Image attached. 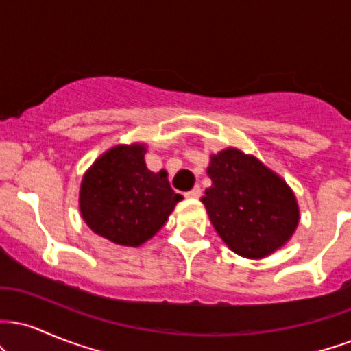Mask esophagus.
<instances>
[{
    "label": "esophagus",
    "mask_w": 351,
    "mask_h": 351,
    "mask_svg": "<svg viewBox=\"0 0 351 351\" xmlns=\"http://www.w3.org/2000/svg\"><path fill=\"white\" fill-rule=\"evenodd\" d=\"M186 198H189V199H198V198H201V188L199 186L193 188L191 191L186 193Z\"/></svg>",
    "instance_id": "34e87169"
}]
</instances>
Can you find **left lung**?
<instances>
[{"label": "left lung", "instance_id": "8db88e82", "mask_svg": "<svg viewBox=\"0 0 351 351\" xmlns=\"http://www.w3.org/2000/svg\"><path fill=\"white\" fill-rule=\"evenodd\" d=\"M206 173L213 183L201 203L232 252L264 259L291 241L300 209L282 176L234 147L211 153Z\"/></svg>", "mask_w": 351, "mask_h": 351}]
</instances>
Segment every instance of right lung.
Listing matches in <instances>:
<instances>
[{
	"label": "right lung",
	"mask_w": 351,
	"mask_h": 351,
	"mask_svg": "<svg viewBox=\"0 0 351 351\" xmlns=\"http://www.w3.org/2000/svg\"><path fill=\"white\" fill-rule=\"evenodd\" d=\"M147 145L135 142L108 148L84 173L79 209L95 234L117 245L138 247L165 226L176 203L167 171L145 163Z\"/></svg>",
	"instance_id": "add662e5"
}]
</instances>
